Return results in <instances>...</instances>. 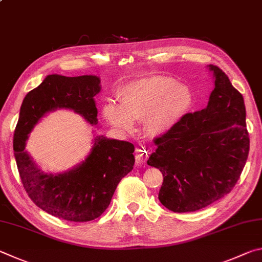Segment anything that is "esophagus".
<instances>
[{
  "label": "esophagus",
  "mask_w": 262,
  "mask_h": 262,
  "mask_svg": "<svg viewBox=\"0 0 262 262\" xmlns=\"http://www.w3.org/2000/svg\"><path fill=\"white\" fill-rule=\"evenodd\" d=\"M148 158V152L146 149L138 148L136 150V162L138 164H143Z\"/></svg>",
  "instance_id": "obj_1"
}]
</instances>
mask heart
<instances>
[{
	"mask_svg": "<svg viewBox=\"0 0 262 262\" xmlns=\"http://www.w3.org/2000/svg\"><path fill=\"white\" fill-rule=\"evenodd\" d=\"M121 104L102 105L104 118L118 130L128 132L135 121L144 118L146 131L161 136L171 131L193 104L192 91L170 77H148L131 81L119 90Z\"/></svg>",
	"mask_w": 262,
	"mask_h": 262,
	"instance_id": "obj_1",
	"label": "heart"
}]
</instances>
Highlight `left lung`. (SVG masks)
<instances>
[{
    "label": "left lung",
    "mask_w": 262,
    "mask_h": 262,
    "mask_svg": "<svg viewBox=\"0 0 262 262\" xmlns=\"http://www.w3.org/2000/svg\"><path fill=\"white\" fill-rule=\"evenodd\" d=\"M207 68L215 85L207 107L184 115L155 139L158 148L147 160L163 175L159 200L175 213L199 210L228 194L250 150L243 95L219 67Z\"/></svg>",
    "instance_id": "8db88e82"
}]
</instances>
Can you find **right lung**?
Here are the masks:
<instances>
[{"label":"right lung","instance_id":"right-lung-1","mask_svg":"<svg viewBox=\"0 0 262 262\" xmlns=\"http://www.w3.org/2000/svg\"><path fill=\"white\" fill-rule=\"evenodd\" d=\"M100 82L93 75H48L23 100L13 135L15 159L27 194L39 208L67 221H92L107 209L118 183L134 169L135 146L95 136L80 163L63 172H45L27 153L26 141L41 118L57 109L72 110L96 125L94 96L101 91Z\"/></svg>","mask_w":262,"mask_h":262}]
</instances>
